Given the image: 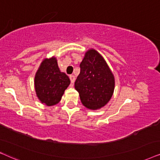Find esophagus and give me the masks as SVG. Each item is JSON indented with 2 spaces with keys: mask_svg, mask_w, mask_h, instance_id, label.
Instances as JSON below:
<instances>
[{
  "mask_svg": "<svg viewBox=\"0 0 160 160\" xmlns=\"http://www.w3.org/2000/svg\"><path fill=\"white\" fill-rule=\"evenodd\" d=\"M69 79H70V80H71V83L73 84L74 82V80H75V77H74V75H70Z\"/></svg>",
  "mask_w": 160,
  "mask_h": 160,
  "instance_id": "obj_1",
  "label": "esophagus"
}]
</instances>
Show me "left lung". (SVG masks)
<instances>
[{"label":"left lung","instance_id":"8db88e82","mask_svg":"<svg viewBox=\"0 0 160 160\" xmlns=\"http://www.w3.org/2000/svg\"><path fill=\"white\" fill-rule=\"evenodd\" d=\"M80 67L74 88L82 104L90 110L100 109L107 105L113 93V74L103 57L93 49L86 52Z\"/></svg>","mask_w":160,"mask_h":160}]
</instances>
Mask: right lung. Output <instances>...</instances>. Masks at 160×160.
I'll return each instance as SVG.
<instances>
[{"mask_svg": "<svg viewBox=\"0 0 160 160\" xmlns=\"http://www.w3.org/2000/svg\"><path fill=\"white\" fill-rule=\"evenodd\" d=\"M69 84V77L60 71L55 57L44 59L34 78L38 99L48 106L58 104Z\"/></svg>", "mask_w": 160, "mask_h": 160, "instance_id": "1", "label": "right lung"}]
</instances>
